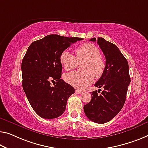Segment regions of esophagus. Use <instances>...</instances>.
I'll return each instance as SVG.
<instances>
[{"mask_svg":"<svg viewBox=\"0 0 148 148\" xmlns=\"http://www.w3.org/2000/svg\"><path fill=\"white\" fill-rule=\"evenodd\" d=\"M75 92L77 93V94H81V93H83V91L80 90H78V89H76L75 90Z\"/></svg>","mask_w":148,"mask_h":148,"instance_id":"esophagus-1","label":"esophagus"}]
</instances>
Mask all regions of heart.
<instances>
[{
    "label": "heart",
    "instance_id": "heart-1",
    "mask_svg": "<svg viewBox=\"0 0 148 148\" xmlns=\"http://www.w3.org/2000/svg\"><path fill=\"white\" fill-rule=\"evenodd\" d=\"M75 57L68 50H64L60 55V63L65 71L73 69L78 63H82V72L73 71L65 73V81L77 88H84L90 85L94 77L99 79L103 75L106 63L100 55L98 47L90 43H85L75 50Z\"/></svg>",
    "mask_w": 148,
    "mask_h": 148
}]
</instances>
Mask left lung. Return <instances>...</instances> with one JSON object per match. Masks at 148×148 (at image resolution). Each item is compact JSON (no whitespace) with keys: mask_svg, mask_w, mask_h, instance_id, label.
<instances>
[{"mask_svg":"<svg viewBox=\"0 0 148 148\" xmlns=\"http://www.w3.org/2000/svg\"><path fill=\"white\" fill-rule=\"evenodd\" d=\"M96 42L106 58V67L95 86L104 88L101 95L99 90L91 92V101L84 106L86 116L91 121L104 124L112 120L123 107L130 77L128 61L116 45L103 38H91Z\"/></svg>","mask_w":148,"mask_h":148,"instance_id":"left-lung-1","label":"left lung"}]
</instances>
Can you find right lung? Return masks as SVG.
I'll use <instances>...</instances> for the list:
<instances>
[{
  "label": "right lung",
  "mask_w": 148,
  "mask_h": 148,
  "mask_svg": "<svg viewBox=\"0 0 148 148\" xmlns=\"http://www.w3.org/2000/svg\"><path fill=\"white\" fill-rule=\"evenodd\" d=\"M83 40L57 34L32 43L22 61V87L36 113L43 119L60 116L75 88L60 79V55L71 44ZM51 82H55L51 87Z\"/></svg>",
  "instance_id": "right-lung-1"
}]
</instances>
